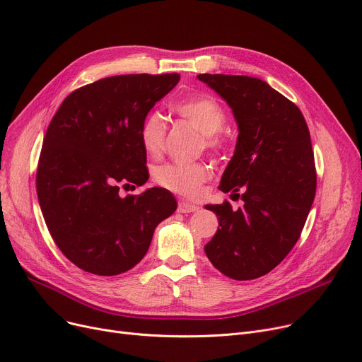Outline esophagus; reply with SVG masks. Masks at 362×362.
Returning <instances> with one entry per match:
<instances>
[{"mask_svg": "<svg viewBox=\"0 0 362 362\" xmlns=\"http://www.w3.org/2000/svg\"><path fill=\"white\" fill-rule=\"evenodd\" d=\"M199 206L192 204V202H187V201H180L177 205V211L179 213H194L198 211Z\"/></svg>", "mask_w": 362, "mask_h": 362, "instance_id": "34e87169", "label": "esophagus"}]
</instances>
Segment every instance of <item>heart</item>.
Here are the masks:
<instances>
[{
	"label": "heart",
	"instance_id": "heart-1",
	"mask_svg": "<svg viewBox=\"0 0 362 362\" xmlns=\"http://www.w3.org/2000/svg\"><path fill=\"white\" fill-rule=\"evenodd\" d=\"M176 112L186 122L197 127L204 135V144L208 149H218L221 138L218 133L226 124L223 107L208 95L180 101L175 107ZM167 135V122L163 114L154 111L148 114L141 127V141L145 151L157 156L163 151ZM211 177V167L205 163L194 164H163L156 170V182L171 192L183 197H197L201 186Z\"/></svg>",
	"mask_w": 362,
	"mask_h": 362
}]
</instances>
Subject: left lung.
I'll list each match as a JSON object with an SVG mask.
<instances>
[{"mask_svg": "<svg viewBox=\"0 0 362 362\" xmlns=\"http://www.w3.org/2000/svg\"><path fill=\"white\" fill-rule=\"evenodd\" d=\"M197 78L236 119L235 154L218 187L243 201L238 210L227 201L205 205L218 217V229L204 250L224 276L252 280L284 259L307 221L317 187L310 130L300 110L267 82L232 74Z\"/></svg>", "mask_w": 362, "mask_h": 362, "instance_id": "1", "label": "left lung"}]
</instances>
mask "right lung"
Wrapping results in <instances>:
<instances>
[{"label":"right lung","mask_w":362,"mask_h":362,"mask_svg":"<svg viewBox=\"0 0 362 362\" xmlns=\"http://www.w3.org/2000/svg\"><path fill=\"white\" fill-rule=\"evenodd\" d=\"M180 76H111L71 92L45 133L36 192L60 251L83 272L116 276L145 257L156 227L176 211L164 187L120 197L149 175L141 127Z\"/></svg>","instance_id":"right-lung-1"}]
</instances>
